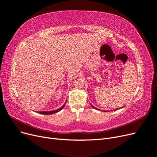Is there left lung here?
<instances>
[{
    "instance_id": "left-lung-1",
    "label": "left lung",
    "mask_w": 157,
    "mask_h": 157,
    "mask_svg": "<svg viewBox=\"0 0 157 157\" xmlns=\"http://www.w3.org/2000/svg\"><path fill=\"white\" fill-rule=\"evenodd\" d=\"M90 105H91V104H90ZM91 106H92V108H94V109H97V110H99V111H100V109H97V108H96V107H94V106H92V105H91ZM117 109H116V110H117Z\"/></svg>"
}]
</instances>
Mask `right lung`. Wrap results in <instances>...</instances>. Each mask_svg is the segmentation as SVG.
<instances>
[{"instance_id":"obj_1","label":"right lung","mask_w":157,"mask_h":157,"mask_svg":"<svg viewBox=\"0 0 157 157\" xmlns=\"http://www.w3.org/2000/svg\"><path fill=\"white\" fill-rule=\"evenodd\" d=\"M65 104H64V105L61 107H60V108H59V109H56V110H54V111H40V112H39V113L40 114H54V113H57V112H59V111H60L61 110L65 107Z\"/></svg>"}]
</instances>
